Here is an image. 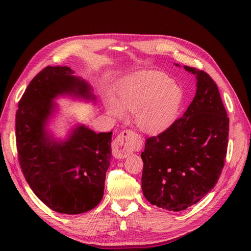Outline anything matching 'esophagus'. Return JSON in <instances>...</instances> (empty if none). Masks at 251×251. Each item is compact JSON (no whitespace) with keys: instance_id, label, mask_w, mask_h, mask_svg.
I'll return each mask as SVG.
<instances>
[{"instance_id":"1","label":"esophagus","mask_w":251,"mask_h":251,"mask_svg":"<svg viewBox=\"0 0 251 251\" xmlns=\"http://www.w3.org/2000/svg\"><path fill=\"white\" fill-rule=\"evenodd\" d=\"M135 134L132 130H123L120 132L112 142V154L117 159H125L132 153L135 146Z\"/></svg>"}]
</instances>
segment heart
Returning a JSON list of instances; mask_svg holds the SVG:
<instances>
[{"instance_id": "1", "label": "heart", "mask_w": 251, "mask_h": 251, "mask_svg": "<svg viewBox=\"0 0 251 251\" xmlns=\"http://www.w3.org/2000/svg\"><path fill=\"white\" fill-rule=\"evenodd\" d=\"M183 92L161 71H140L120 85L116 99L107 101V109L116 117L134 112L140 129L155 132L168 126L176 118Z\"/></svg>"}]
</instances>
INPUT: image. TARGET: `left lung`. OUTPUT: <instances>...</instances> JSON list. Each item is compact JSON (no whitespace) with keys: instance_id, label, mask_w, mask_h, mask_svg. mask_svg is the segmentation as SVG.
Masks as SVG:
<instances>
[{"instance_id":"obj_1","label":"left lung","mask_w":251,"mask_h":251,"mask_svg":"<svg viewBox=\"0 0 251 251\" xmlns=\"http://www.w3.org/2000/svg\"><path fill=\"white\" fill-rule=\"evenodd\" d=\"M197 76V92L182 118L146 139L141 153L142 190L150 204L181 211L208 193L224 167L229 118L208 74L184 66Z\"/></svg>"}]
</instances>
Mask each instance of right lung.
<instances>
[{
	"instance_id": "right-lung-1",
	"label": "right lung",
	"mask_w": 251,
	"mask_h": 251,
	"mask_svg": "<svg viewBox=\"0 0 251 251\" xmlns=\"http://www.w3.org/2000/svg\"><path fill=\"white\" fill-rule=\"evenodd\" d=\"M67 66H47L35 75L16 116L18 159L28 185L41 201L60 213L94 209L104 195L112 132L78 126L66 141H55L45 126L60 95L95 100L91 87Z\"/></svg>"
}]
</instances>
